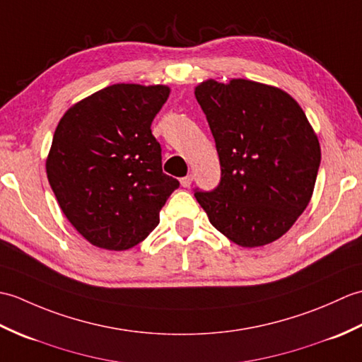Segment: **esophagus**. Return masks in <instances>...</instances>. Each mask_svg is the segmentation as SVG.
<instances>
[{"label": "esophagus", "instance_id": "1", "mask_svg": "<svg viewBox=\"0 0 362 362\" xmlns=\"http://www.w3.org/2000/svg\"><path fill=\"white\" fill-rule=\"evenodd\" d=\"M191 183H193V175H185V177H182L180 179V185L183 187V188H189L191 187Z\"/></svg>", "mask_w": 362, "mask_h": 362}]
</instances>
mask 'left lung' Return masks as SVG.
<instances>
[{"label": "left lung", "instance_id": "left-lung-1", "mask_svg": "<svg viewBox=\"0 0 362 362\" xmlns=\"http://www.w3.org/2000/svg\"><path fill=\"white\" fill-rule=\"evenodd\" d=\"M194 95L221 163L219 185L194 197L241 247L276 241L308 206L320 165L305 112L286 91L247 79L204 81Z\"/></svg>", "mask_w": 362, "mask_h": 362}]
</instances>
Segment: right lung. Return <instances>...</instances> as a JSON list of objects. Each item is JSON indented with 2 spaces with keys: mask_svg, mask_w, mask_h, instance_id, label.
Returning <instances> with one entry per match:
<instances>
[{
  "mask_svg": "<svg viewBox=\"0 0 362 362\" xmlns=\"http://www.w3.org/2000/svg\"><path fill=\"white\" fill-rule=\"evenodd\" d=\"M169 91L115 83L71 105L56 127L46 158L49 185L66 219L99 249L141 243L180 185L161 169L151 130Z\"/></svg>",
  "mask_w": 362,
  "mask_h": 362,
  "instance_id": "obj_1",
  "label": "right lung"
}]
</instances>
